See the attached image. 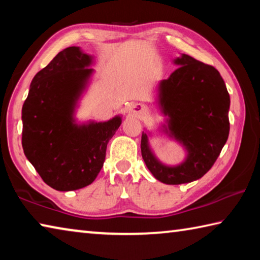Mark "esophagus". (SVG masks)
<instances>
[{"mask_svg":"<svg viewBox=\"0 0 260 260\" xmlns=\"http://www.w3.org/2000/svg\"><path fill=\"white\" fill-rule=\"evenodd\" d=\"M129 111H131L132 113H133V114H135V116H140V114L143 113L144 108H143L142 104L138 103V104L133 105V107H132V108L129 109Z\"/></svg>","mask_w":260,"mask_h":260,"instance_id":"1","label":"esophagus"}]
</instances>
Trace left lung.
I'll list each match as a JSON object with an SVG mask.
<instances>
[{"label": "left lung", "mask_w": 260, "mask_h": 260, "mask_svg": "<svg viewBox=\"0 0 260 260\" xmlns=\"http://www.w3.org/2000/svg\"><path fill=\"white\" fill-rule=\"evenodd\" d=\"M178 69L157 86L156 103L165 117L157 134L173 140L186 151L183 160L167 165L150 144L152 132H142L141 153L158 181L181 184L201 179L212 167L230 134L231 99L221 76L211 65L181 54Z\"/></svg>", "instance_id": "8db88e82"}]
</instances>
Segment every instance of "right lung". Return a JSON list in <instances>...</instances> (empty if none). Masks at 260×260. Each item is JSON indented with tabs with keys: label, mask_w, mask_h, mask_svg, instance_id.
<instances>
[{
	"label": "right lung",
	"mask_w": 260,
	"mask_h": 260,
	"mask_svg": "<svg viewBox=\"0 0 260 260\" xmlns=\"http://www.w3.org/2000/svg\"><path fill=\"white\" fill-rule=\"evenodd\" d=\"M94 56L80 47L58 52L35 74L21 109L26 158L48 186L58 191L87 187L103 167L110 139L121 114L108 121L76 117L95 70Z\"/></svg>",
	"instance_id": "add662e5"
}]
</instances>
